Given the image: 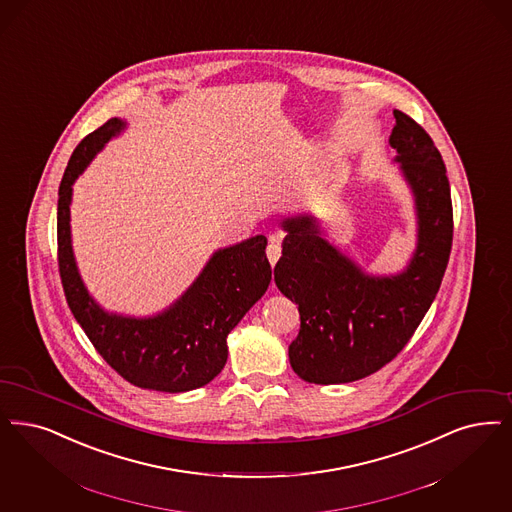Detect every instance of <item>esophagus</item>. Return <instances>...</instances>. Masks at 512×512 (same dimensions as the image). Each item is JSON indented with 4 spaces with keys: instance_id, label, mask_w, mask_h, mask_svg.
<instances>
[{
    "instance_id": "obj_1",
    "label": "esophagus",
    "mask_w": 512,
    "mask_h": 512,
    "mask_svg": "<svg viewBox=\"0 0 512 512\" xmlns=\"http://www.w3.org/2000/svg\"><path fill=\"white\" fill-rule=\"evenodd\" d=\"M266 255H268L270 265H276V261H278V259H280V255H282V246H280V242H278V240L270 238V242H268V246H266Z\"/></svg>"
}]
</instances>
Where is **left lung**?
Returning <instances> with one entry per match:
<instances>
[{
  "instance_id": "8db88e82",
  "label": "left lung",
  "mask_w": 512,
  "mask_h": 512,
  "mask_svg": "<svg viewBox=\"0 0 512 512\" xmlns=\"http://www.w3.org/2000/svg\"><path fill=\"white\" fill-rule=\"evenodd\" d=\"M389 143L409 186L417 242L396 274H369L329 242L318 217H286L274 282L299 305L301 329L289 364L307 383L341 385L364 379L408 345L429 310L450 261V181L429 133L400 110Z\"/></svg>"
}]
</instances>
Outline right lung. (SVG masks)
<instances>
[{"label":"right lung","instance_id":"1","mask_svg":"<svg viewBox=\"0 0 512 512\" xmlns=\"http://www.w3.org/2000/svg\"><path fill=\"white\" fill-rule=\"evenodd\" d=\"M127 122L112 118L74 150L59 186L57 242L62 287L74 318L106 364L139 389L188 392L213 381L228 358L226 337L272 280L266 238L251 236L217 249L183 295L152 316L101 307L83 284L72 249L70 204L74 183Z\"/></svg>","mask_w":512,"mask_h":512}]
</instances>
